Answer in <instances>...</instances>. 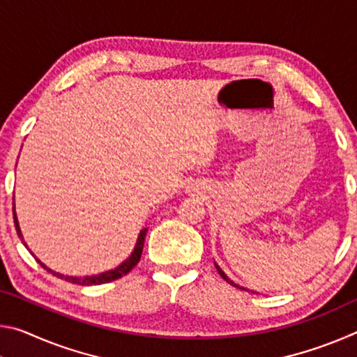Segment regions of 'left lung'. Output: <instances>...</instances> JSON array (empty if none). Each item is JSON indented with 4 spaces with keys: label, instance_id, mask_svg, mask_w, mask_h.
Returning <instances> with one entry per match:
<instances>
[{
    "label": "left lung",
    "instance_id": "left-lung-1",
    "mask_svg": "<svg viewBox=\"0 0 357 357\" xmlns=\"http://www.w3.org/2000/svg\"><path fill=\"white\" fill-rule=\"evenodd\" d=\"M215 264V269L217 271H219V274L222 275V279L223 280H225V282H228L229 283V285H233V287H236V288H239V289H247V288H244V287H241V285H238V283H234L231 279H229V277L225 274V273H223V271L220 269V266L219 264H217V263H214ZM247 291H249V289H247Z\"/></svg>",
    "mask_w": 357,
    "mask_h": 357
}]
</instances>
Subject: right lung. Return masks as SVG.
I'll use <instances>...</instances> for the list:
<instances>
[{"label": "right lung", "mask_w": 357, "mask_h": 357, "mask_svg": "<svg viewBox=\"0 0 357 357\" xmlns=\"http://www.w3.org/2000/svg\"><path fill=\"white\" fill-rule=\"evenodd\" d=\"M14 223H15V229H17V234H19V238L22 239L23 245L26 247L28 245L25 243V239H23V234H22V229H20V225H19V219H17V214H15V204H14ZM148 233V228H143L140 229V234H138L137 238V243H135V247L134 250H132V253L129 255V258H126L123 263H121L119 266H116L114 269H110V271H105V273H100V274H96V275H86V277H75V275H64V274H59L56 273V271H53L50 268H47V266L40 261L39 258H36L34 253L31 252V255L38 259V263H40L42 268H44L45 271H48V273H52L55 277H59V279H64L68 280L70 283H77V285H100V283H108V282H113L116 279H121V277L129 274L132 269L135 268V264L140 261V257H142V252H143V244H144V236H146Z\"/></svg>", "instance_id": "add662e5"}]
</instances>
